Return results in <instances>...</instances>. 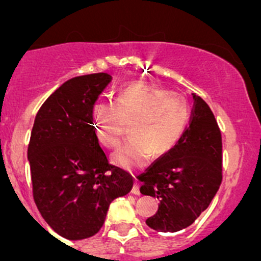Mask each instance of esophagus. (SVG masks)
I'll return each instance as SVG.
<instances>
[{
  "instance_id": "1",
  "label": "esophagus",
  "mask_w": 261,
  "mask_h": 261,
  "mask_svg": "<svg viewBox=\"0 0 261 261\" xmlns=\"http://www.w3.org/2000/svg\"><path fill=\"white\" fill-rule=\"evenodd\" d=\"M131 193L135 194V196H139V194H140V188H139L138 181H135V184H134L133 189H131Z\"/></svg>"
}]
</instances>
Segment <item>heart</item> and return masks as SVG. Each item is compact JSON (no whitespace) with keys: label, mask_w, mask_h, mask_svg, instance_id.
Here are the masks:
<instances>
[{"label":"heart","mask_w":261,"mask_h":261,"mask_svg":"<svg viewBox=\"0 0 261 261\" xmlns=\"http://www.w3.org/2000/svg\"><path fill=\"white\" fill-rule=\"evenodd\" d=\"M191 115L183 94L141 83L120 89L115 102H97L92 109L97 140L107 149L118 146L130 123L131 140L112 154V162L125 169L145 167L151 154L159 158L172 151Z\"/></svg>","instance_id":"1"}]
</instances>
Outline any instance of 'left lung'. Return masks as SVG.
I'll list each match as a JSON object with an SVG mask.
<instances>
[{
  "instance_id": "8db88e82",
  "label": "left lung",
  "mask_w": 261,
  "mask_h": 261,
  "mask_svg": "<svg viewBox=\"0 0 261 261\" xmlns=\"http://www.w3.org/2000/svg\"><path fill=\"white\" fill-rule=\"evenodd\" d=\"M193 94L191 123L177 146L138 177L144 196L159 199L146 225L158 232H178L210 206L222 180V140L208 105Z\"/></svg>"
}]
</instances>
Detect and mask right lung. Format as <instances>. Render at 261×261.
I'll use <instances>...</instances> for the list:
<instances>
[{"mask_svg":"<svg viewBox=\"0 0 261 261\" xmlns=\"http://www.w3.org/2000/svg\"><path fill=\"white\" fill-rule=\"evenodd\" d=\"M111 81L107 73L67 81L34 121L28 149L34 201L51 230L68 240L96 235L111 202L133 188V177L109 164L92 120Z\"/></svg>","mask_w":261,"mask_h":261,"instance_id":"obj_1","label":"right lung"}]
</instances>
